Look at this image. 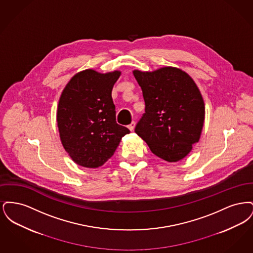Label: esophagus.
Masks as SVG:
<instances>
[{"instance_id": "1", "label": "esophagus", "mask_w": 253, "mask_h": 253, "mask_svg": "<svg viewBox=\"0 0 253 253\" xmlns=\"http://www.w3.org/2000/svg\"><path fill=\"white\" fill-rule=\"evenodd\" d=\"M134 126H135V123L132 121L130 125H128V129L132 132V131H133V129H134Z\"/></svg>"}]
</instances>
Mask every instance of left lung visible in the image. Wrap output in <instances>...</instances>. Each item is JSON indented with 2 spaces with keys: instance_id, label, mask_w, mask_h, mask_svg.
I'll return each mask as SVG.
<instances>
[{
  "instance_id": "left-lung-1",
  "label": "left lung",
  "mask_w": 253,
  "mask_h": 253,
  "mask_svg": "<svg viewBox=\"0 0 253 253\" xmlns=\"http://www.w3.org/2000/svg\"><path fill=\"white\" fill-rule=\"evenodd\" d=\"M132 74L145 101V113L134 132L157 157L179 161L199 141L204 124V100L197 85L175 67Z\"/></svg>"
}]
</instances>
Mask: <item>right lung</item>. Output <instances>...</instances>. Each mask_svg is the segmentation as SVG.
Returning a JSON list of instances; mask_svg holds the SVG:
<instances>
[{
    "instance_id": "1",
    "label": "right lung",
    "mask_w": 253,
    "mask_h": 253,
    "mask_svg": "<svg viewBox=\"0 0 253 253\" xmlns=\"http://www.w3.org/2000/svg\"><path fill=\"white\" fill-rule=\"evenodd\" d=\"M121 71L76 74L63 89L57 122L63 148L78 165L102 166L130 131L116 121L112 90Z\"/></svg>"
}]
</instances>
